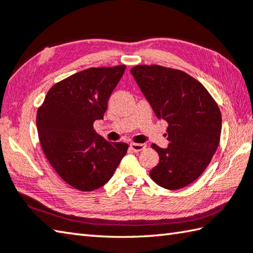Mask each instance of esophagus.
Here are the masks:
<instances>
[{
    "instance_id": "1",
    "label": "esophagus",
    "mask_w": 253,
    "mask_h": 253,
    "mask_svg": "<svg viewBox=\"0 0 253 253\" xmlns=\"http://www.w3.org/2000/svg\"><path fill=\"white\" fill-rule=\"evenodd\" d=\"M145 144H141V143H131L130 144V147L132 149V151L134 152H140L142 150L145 149Z\"/></svg>"
}]
</instances>
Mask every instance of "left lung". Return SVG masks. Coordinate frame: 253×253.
I'll list each match as a JSON object with an SVG mask.
<instances>
[{"label": "left lung", "mask_w": 253, "mask_h": 253, "mask_svg": "<svg viewBox=\"0 0 253 253\" xmlns=\"http://www.w3.org/2000/svg\"><path fill=\"white\" fill-rule=\"evenodd\" d=\"M131 74L155 116L169 123V146L151 145L160 155L151 178L166 189L183 188L203 174L217 151L220 110L207 89L182 70L139 65Z\"/></svg>", "instance_id": "1"}]
</instances>
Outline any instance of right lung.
<instances>
[{
	"label": "right lung",
	"mask_w": 253,
	"mask_h": 253,
	"mask_svg": "<svg viewBox=\"0 0 253 253\" xmlns=\"http://www.w3.org/2000/svg\"><path fill=\"white\" fill-rule=\"evenodd\" d=\"M126 65L89 68L55 84L38 108L36 126L42 152L57 174L82 192L109 182L128 145L109 142L93 128Z\"/></svg>",
	"instance_id": "right-lung-1"
}]
</instances>
